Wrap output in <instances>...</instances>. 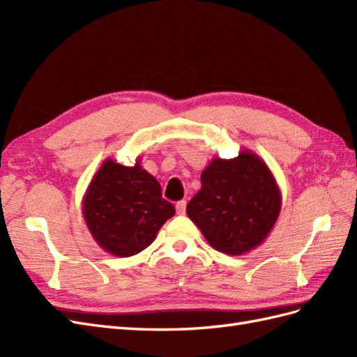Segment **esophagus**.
<instances>
[{"label":"esophagus","instance_id":"obj_1","mask_svg":"<svg viewBox=\"0 0 357 357\" xmlns=\"http://www.w3.org/2000/svg\"><path fill=\"white\" fill-rule=\"evenodd\" d=\"M176 211H177V214H185L186 213V201H178L176 204Z\"/></svg>","mask_w":357,"mask_h":357}]
</instances>
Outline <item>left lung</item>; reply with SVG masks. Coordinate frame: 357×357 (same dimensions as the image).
I'll return each instance as SVG.
<instances>
[{"instance_id": "left-lung-1", "label": "left lung", "mask_w": 357, "mask_h": 357, "mask_svg": "<svg viewBox=\"0 0 357 357\" xmlns=\"http://www.w3.org/2000/svg\"><path fill=\"white\" fill-rule=\"evenodd\" d=\"M201 185L186 213L211 247L240 256L265 241L282 210V193L261 158L250 150L214 158L201 172Z\"/></svg>"}]
</instances>
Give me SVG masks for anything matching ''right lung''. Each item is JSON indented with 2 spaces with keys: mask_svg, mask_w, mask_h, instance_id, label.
Masks as SVG:
<instances>
[{
  "mask_svg": "<svg viewBox=\"0 0 357 357\" xmlns=\"http://www.w3.org/2000/svg\"><path fill=\"white\" fill-rule=\"evenodd\" d=\"M105 159L83 197V218L98 245L113 256L129 257L153 243L159 229L176 214L162 198L159 181L139 165Z\"/></svg>",
  "mask_w": 357,
  "mask_h": 357,
  "instance_id": "1",
  "label": "right lung"
}]
</instances>
